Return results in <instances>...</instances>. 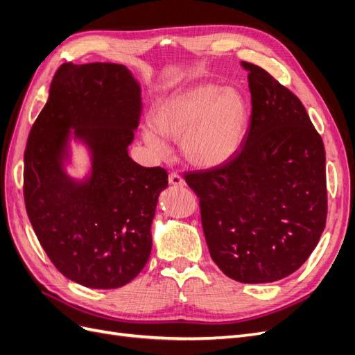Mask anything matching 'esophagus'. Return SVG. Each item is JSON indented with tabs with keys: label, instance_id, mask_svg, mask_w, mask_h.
<instances>
[{
	"label": "esophagus",
	"instance_id": "34e87169",
	"mask_svg": "<svg viewBox=\"0 0 355 355\" xmlns=\"http://www.w3.org/2000/svg\"><path fill=\"white\" fill-rule=\"evenodd\" d=\"M168 181L171 186H175V187H184L186 182L184 180H182L177 173H171L169 177H168Z\"/></svg>",
	"mask_w": 355,
	"mask_h": 355
}]
</instances>
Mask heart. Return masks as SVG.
Segmentation results:
<instances>
[{
	"instance_id": "heart-1",
	"label": "heart",
	"mask_w": 355,
	"mask_h": 355,
	"mask_svg": "<svg viewBox=\"0 0 355 355\" xmlns=\"http://www.w3.org/2000/svg\"><path fill=\"white\" fill-rule=\"evenodd\" d=\"M250 114V105L240 90L194 85L157 101L150 112L153 128H144L141 137L157 155L168 152L161 135L180 139L187 162L199 168H216L240 152Z\"/></svg>"
}]
</instances>
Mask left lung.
<instances>
[{
	"mask_svg": "<svg viewBox=\"0 0 355 355\" xmlns=\"http://www.w3.org/2000/svg\"><path fill=\"white\" fill-rule=\"evenodd\" d=\"M248 71L252 116L240 152L184 174L198 194L212 260L243 284L286 278L309 259L326 225V156L304 105L259 65Z\"/></svg>",
	"mask_w": 355,
	"mask_h": 355,
	"instance_id": "obj_1",
	"label": "left lung"
}]
</instances>
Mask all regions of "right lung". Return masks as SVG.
Segmentation results:
<instances>
[{
    "label": "right lung",
    "instance_id": "add662e5",
    "mask_svg": "<svg viewBox=\"0 0 355 355\" xmlns=\"http://www.w3.org/2000/svg\"><path fill=\"white\" fill-rule=\"evenodd\" d=\"M140 112V85L124 65L65 62L26 144L23 193L33 231L64 277L87 288L128 284L150 256L168 174L128 156ZM70 139L91 153L82 180L64 171Z\"/></svg>",
    "mask_w": 355,
    "mask_h": 355
}]
</instances>
